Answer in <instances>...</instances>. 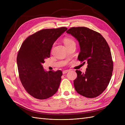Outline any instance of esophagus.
I'll return each mask as SVG.
<instances>
[{
  "instance_id": "34e87169",
  "label": "esophagus",
  "mask_w": 125,
  "mask_h": 125,
  "mask_svg": "<svg viewBox=\"0 0 125 125\" xmlns=\"http://www.w3.org/2000/svg\"><path fill=\"white\" fill-rule=\"evenodd\" d=\"M68 71H69V70H63V71H62V73H63V74L67 73Z\"/></svg>"
}]
</instances>
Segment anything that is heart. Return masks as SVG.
Listing matches in <instances>:
<instances>
[{
  "label": "heart",
  "mask_w": 125,
  "mask_h": 125,
  "mask_svg": "<svg viewBox=\"0 0 125 125\" xmlns=\"http://www.w3.org/2000/svg\"><path fill=\"white\" fill-rule=\"evenodd\" d=\"M63 43L65 44L66 46H69V45H70L71 44L75 43L73 39L69 38V37H66V38L64 39Z\"/></svg>",
  "instance_id": "1"
}]
</instances>
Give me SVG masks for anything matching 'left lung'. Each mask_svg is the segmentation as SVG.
<instances>
[{
    "instance_id": "1",
    "label": "left lung",
    "mask_w": 125,
    "mask_h": 125,
    "mask_svg": "<svg viewBox=\"0 0 125 125\" xmlns=\"http://www.w3.org/2000/svg\"><path fill=\"white\" fill-rule=\"evenodd\" d=\"M66 32L78 41L80 47L78 60L88 63L85 73L75 71V90L86 97L99 96L107 87L113 70L111 52L106 41L100 33L86 27H73Z\"/></svg>"
}]
</instances>
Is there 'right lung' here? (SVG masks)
I'll return each mask as SVG.
<instances>
[{
	"mask_svg": "<svg viewBox=\"0 0 125 125\" xmlns=\"http://www.w3.org/2000/svg\"><path fill=\"white\" fill-rule=\"evenodd\" d=\"M67 28L43 29L29 36L22 44L17 55L19 75L30 95L45 100L57 92L61 81V70L46 71L42 64L50 58L55 42Z\"/></svg>",
	"mask_w": 125,
	"mask_h": 125,
	"instance_id": "1",
	"label": "right lung"
}]
</instances>
